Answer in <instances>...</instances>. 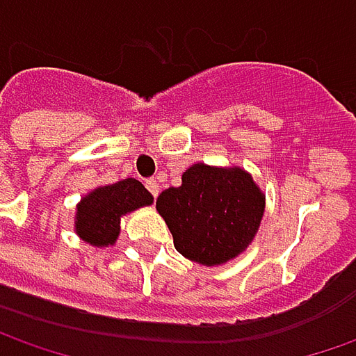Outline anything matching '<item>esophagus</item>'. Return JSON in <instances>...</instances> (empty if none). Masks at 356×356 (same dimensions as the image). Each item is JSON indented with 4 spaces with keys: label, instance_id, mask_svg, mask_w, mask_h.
Listing matches in <instances>:
<instances>
[{
    "label": "esophagus",
    "instance_id": "34e87169",
    "mask_svg": "<svg viewBox=\"0 0 356 356\" xmlns=\"http://www.w3.org/2000/svg\"><path fill=\"white\" fill-rule=\"evenodd\" d=\"M144 186H146V188H148V192H150V194H152V196L156 198L158 192H160V186H158L156 180H154V178H148V180L144 182Z\"/></svg>",
    "mask_w": 356,
    "mask_h": 356
}]
</instances>
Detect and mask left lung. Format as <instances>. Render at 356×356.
Instances as JSON below:
<instances>
[{
  "mask_svg": "<svg viewBox=\"0 0 356 356\" xmlns=\"http://www.w3.org/2000/svg\"><path fill=\"white\" fill-rule=\"evenodd\" d=\"M264 194L241 168L194 164L182 186L164 190L156 210L170 227L174 248L204 266H220L243 252L264 216Z\"/></svg>",
  "mask_w": 356,
  "mask_h": 356,
  "instance_id": "left-lung-1",
  "label": "left lung"
}]
</instances>
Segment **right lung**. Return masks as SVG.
<instances>
[{
	"instance_id": "1",
	"label": "right lung",
	"mask_w": 356,
	"mask_h": 356,
	"mask_svg": "<svg viewBox=\"0 0 356 356\" xmlns=\"http://www.w3.org/2000/svg\"><path fill=\"white\" fill-rule=\"evenodd\" d=\"M148 204H152L150 192L134 178L97 188L76 206V234L92 245L115 243L120 216Z\"/></svg>"
}]
</instances>
